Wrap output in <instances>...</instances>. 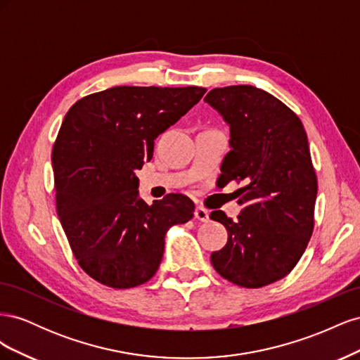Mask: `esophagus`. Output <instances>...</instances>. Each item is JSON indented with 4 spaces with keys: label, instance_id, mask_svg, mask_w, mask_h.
<instances>
[{
    "label": "esophagus",
    "instance_id": "esophagus-1",
    "mask_svg": "<svg viewBox=\"0 0 360 360\" xmlns=\"http://www.w3.org/2000/svg\"><path fill=\"white\" fill-rule=\"evenodd\" d=\"M209 214L210 212L204 209V207H197V210H195V219L200 222H207L209 221Z\"/></svg>",
    "mask_w": 360,
    "mask_h": 360
}]
</instances>
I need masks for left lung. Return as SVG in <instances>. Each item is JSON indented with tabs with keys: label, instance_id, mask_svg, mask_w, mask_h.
I'll return each mask as SVG.
<instances>
[{
	"label": "left lung",
	"instance_id": "8db88e82",
	"mask_svg": "<svg viewBox=\"0 0 360 360\" xmlns=\"http://www.w3.org/2000/svg\"><path fill=\"white\" fill-rule=\"evenodd\" d=\"M230 126L221 181H245L237 221L214 210L228 231L210 259L222 278L259 288L287 276L314 230L317 176L299 117L275 96L252 85L213 89L204 97Z\"/></svg>",
	"mask_w": 360,
	"mask_h": 360
}]
</instances>
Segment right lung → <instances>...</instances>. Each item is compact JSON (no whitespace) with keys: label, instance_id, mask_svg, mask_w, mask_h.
<instances>
[{"label":"right lung","instance_id":"right-lung-1","mask_svg":"<svg viewBox=\"0 0 360 360\" xmlns=\"http://www.w3.org/2000/svg\"><path fill=\"white\" fill-rule=\"evenodd\" d=\"M205 91L112 86L82 97L64 117L52 148L57 213L78 264L101 284H144L159 269L167 231L192 219L195 205L181 193L151 205L139 198L135 172Z\"/></svg>","mask_w":360,"mask_h":360}]
</instances>
